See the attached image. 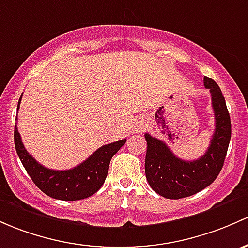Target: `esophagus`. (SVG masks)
<instances>
[{"label":"esophagus","mask_w":248,"mask_h":248,"mask_svg":"<svg viewBox=\"0 0 248 248\" xmlns=\"http://www.w3.org/2000/svg\"><path fill=\"white\" fill-rule=\"evenodd\" d=\"M141 129H142V124L140 122V124H138V126H137V131H141Z\"/></svg>","instance_id":"1"}]
</instances>
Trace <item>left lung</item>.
<instances>
[{"label":"left lung","mask_w":248,"mask_h":248,"mask_svg":"<svg viewBox=\"0 0 248 248\" xmlns=\"http://www.w3.org/2000/svg\"><path fill=\"white\" fill-rule=\"evenodd\" d=\"M204 87L210 91L215 115V132L207 152L196 160L176 157L168 145L146 133L147 152L145 173L148 184L165 199L178 200L197 194L213 183L220 173L231 141V117L220 87L204 77Z\"/></svg>","instance_id":"8db88e82"}]
</instances>
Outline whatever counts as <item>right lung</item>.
I'll return each instance as SVG.
<instances>
[{
  "instance_id": "1",
  "label": "right lung",
  "mask_w": 248,
  "mask_h": 248,
  "mask_svg": "<svg viewBox=\"0 0 248 248\" xmlns=\"http://www.w3.org/2000/svg\"><path fill=\"white\" fill-rule=\"evenodd\" d=\"M21 97L17 103V110ZM14 142L23 168L41 191L52 199L77 201L87 199L100 190L108 174L111 158L124 145L126 139L102 146L87 160L65 171L51 170L39 164L23 146L16 124L14 128Z\"/></svg>"
}]
</instances>
